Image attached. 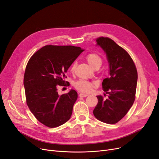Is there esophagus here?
Returning <instances> with one entry per match:
<instances>
[{"mask_svg":"<svg viewBox=\"0 0 159 159\" xmlns=\"http://www.w3.org/2000/svg\"><path fill=\"white\" fill-rule=\"evenodd\" d=\"M80 97H81V98H85V97H87V96L88 95H87V94H85V93H80Z\"/></svg>","mask_w":159,"mask_h":159,"instance_id":"obj_1","label":"esophagus"}]
</instances>
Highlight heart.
I'll use <instances>...</instances> for the list:
<instances>
[{
	"mask_svg": "<svg viewBox=\"0 0 159 159\" xmlns=\"http://www.w3.org/2000/svg\"><path fill=\"white\" fill-rule=\"evenodd\" d=\"M88 64L93 68L95 66H101L102 64V59L98 54L95 53H91L86 57ZM75 67V64L73 65L71 68V71H73ZM92 83L89 82L88 81L84 80H79L75 81L74 83V86L75 89L79 90L81 92H89L91 87H92Z\"/></svg>",
	"mask_w": 159,
	"mask_h": 159,
	"instance_id": "obj_1",
	"label": "heart"
}]
</instances>
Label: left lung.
<instances>
[{"instance_id":"left-lung-1","label":"left lung","mask_w":159,"mask_h":159,"mask_svg":"<svg viewBox=\"0 0 159 159\" xmlns=\"http://www.w3.org/2000/svg\"><path fill=\"white\" fill-rule=\"evenodd\" d=\"M109 63V77L103 80L102 88L108 94L103 99L97 96L98 105L93 115L99 121L115 124L119 121L132 107L135 98L137 71L128 53L109 38L101 37L96 40Z\"/></svg>"}]
</instances>
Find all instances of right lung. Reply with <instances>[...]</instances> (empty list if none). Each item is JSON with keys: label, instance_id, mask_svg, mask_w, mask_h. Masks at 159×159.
<instances>
[{"label": "right lung", "instance_id": "right-lung-1", "mask_svg": "<svg viewBox=\"0 0 159 159\" xmlns=\"http://www.w3.org/2000/svg\"><path fill=\"white\" fill-rule=\"evenodd\" d=\"M84 50L73 46H45L28 61L24 77L26 103L44 125L59 127L70 119L78 93L70 89L60 95L59 85L67 83L65 74Z\"/></svg>", "mask_w": 159, "mask_h": 159}]
</instances>
